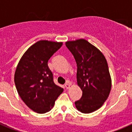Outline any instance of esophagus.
I'll list each match as a JSON object with an SVG mask.
<instances>
[{
    "instance_id": "1",
    "label": "esophagus",
    "mask_w": 132,
    "mask_h": 132,
    "mask_svg": "<svg viewBox=\"0 0 132 132\" xmlns=\"http://www.w3.org/2000/svg\"><path fill=\"white\" fill-rule=\"evenodd\" d=\"M70 86H71V82L69 81H67V83L65 85V87L66 88H70Z\"/></svg>"
}]
</instances>
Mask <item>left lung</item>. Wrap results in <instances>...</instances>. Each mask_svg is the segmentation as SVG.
Here are the masks:
<instances>
[{"label": "left lung", "mask_w": 132, "mask_h": 132, "mask_svg": "<svg viewBox=\"0 0 132 132\" xmlns=\"http://www.w3.org/2000/svg\"><path fill=\"white\" fill-rule=\"evenodd\" d=\"M77 66V85L82 97L75 102L79 111L90 113L101 108L111 89V78L107 61L96 47L83 39L65 43Z\"/></svg>", "instance_id": "left-lung-1"}]
</instances>
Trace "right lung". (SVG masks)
<instances>
[{"mask_svg":"<svg viewBox=\"0 0 132 132\" xmlns=\"http://www.w3.org/2000/svg\"><path fill=\"white\" fill-rule=\"evenodd\" d=\"M63 43L41 40L32 45L21 58L14 75L18 94L30 109L44 114L52 110L63 91L55 85L48 60Z\"/></svg>","mask_w":132,"mask_h":132,"instance_id":"obj_1","label":"right lung"}]
</instances>
